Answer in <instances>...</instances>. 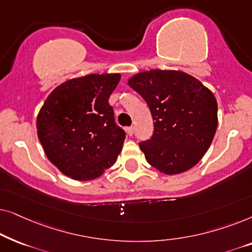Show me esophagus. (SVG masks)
Segmentation results:
<instances>
[{
	"mask_svg": "<svg viewBox=\"0 0 252 252\" xmlns=\"http://www.w3.org/2000/svg\"><path fill=\"white\" fill-rule=\"evenodd\" d=\"M126 133L128 134L129 136H132L133 134H134V127H133V126H130V127H127V128H126Z\"/></svg>",
	"mask_w": 252,
	"mask_h": 252,
	"instance_id": "obj_1",
	"label": "esophagus"
}]
</instances>
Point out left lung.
<instances>
[{
	"label": "left lung",
	"mask_w": 252,
	"mask_h": 252,
	"mask_svg": "<svg viewBox=\"0 0 252 252\" xmlns=\"http://www.w3.org/2000/svg\"><path fill=\"white\" fill-rule=\"evenodd\" d=\"M128 85L144 98L155 120L151 139L139 143L148 163L167 175L195 166L218 126L212 92L196 78L173 70L141 72Z\"/></svg>",
	"instance_id": "1"
}]
</instances>
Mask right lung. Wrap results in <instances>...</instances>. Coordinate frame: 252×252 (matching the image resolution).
<instances>
[{
	"instance_id": "1",
	"label": "right lung",
	"mask_w": 252,
	"mask_h": 252,
	"mask_svg": "<svg viewBox=\"0 0 252 252\" xmlns=\"http://www.w3.org/2000/svg\"><path fill=\"white\" fill-rule=\"evenodd\" d=\"M120 74H88L54 89L36 118L48 159L74 180L98 178L116 163L125 130L115 123L109 97Z\"/></svg>"
}]
</instances>
